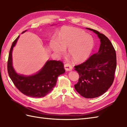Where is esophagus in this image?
<instances>
[{
	"label": "esophagus",
	"instance_id": "34e87169",
	"mask_svg": "<svg viewBox=\"0 0 127 127\" xmlns=\"http://www.w3.org/2000/svg\"><path fill=\"white\" fill-rule=\"evenodd\" d=\"M64 69H65V70L67 71H70V70H72L73 69L72 66L69 64H64Z\"/></svg>",
	"mask_w": 127,
	"mask_h": 127
}]
</instances>
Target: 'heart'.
<instances>
[{
	"label": "heart",
	"mask_w": 127,
	"mask_h": 127,
	"mask_svg": "<svg viewBox=\"0 0 127 127\" xmlns=\"http://www.w3.org/2000/svg\"><path fill=\"white\" fill-rule=\"evenodd\" d=\"M57 40V41L52 40L49 42L52 50L61 56L68 49L69 56L78 63L87 60L94 48L92 36L81 30L73 27H62L58 33Z\"/></svg>",
	"instance_id": "heart-1"
}]
</instances>
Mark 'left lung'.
<instances>
[{
	"label": "left lung",
	"instance_id": "1",
	"mask_svg": "<svg viewBox=\"0 0 127 127\" xmlns=\"http://www.w3.org/2000/svg\"><path fill=\"white\" fill-rule=\"evenodd\" d=\"M97 35L100 40L98 51L81 64L75 66L79 74L75 90L85 98H95L106 93L113 84L116 68L115 50L103 34L86 28Z\"/></svg>",
	"mask_w": 127,
	"mask_h": 127
}]
</instances>
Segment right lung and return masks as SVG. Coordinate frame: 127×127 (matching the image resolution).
I'll return each mask as SVG.
<instances>
[{
    "mask_svg": "<svg viewBox=\"0 0 127 127\" xmlns=\"http://www.w3.org/2000/svg\"><path fill=\"white\" fill-rule=\"evenodd\" d=\"M19 38V36L13 41L9 53L7 63L9 76L23 94L32 97H44L53 90L58 76L65 72L64 64L60 61L48 60L42 68L33 75L27 76L18 74L12 64V51Z\"/></svg>",
    "mask_w": 127,
    "mask_h": 127,
    "instance_id": "add662e5",
    "label": "right lung"
}]
</instances>
